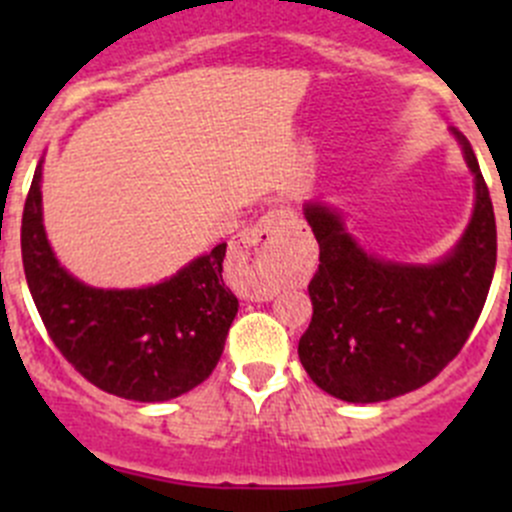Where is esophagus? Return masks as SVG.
I'll return each instance as SVG.
<instances>
[{
	"label": "esophagus",
	"instance_id": "esophagus-1",
	"mask_svg": "<svg viewBox=\"0 0 512 512\" xmlns=\"http://www.w3.org/2000/svg\"><path fill=\"white\" fill-rule=\"evenodd\" d=\"M304 225L297 213L289 208H277L262 215L232 250L237 289L245 299H267L275 292V255L289 242L302 235Z\"/></svg>",
	"mask_w": 512,
	"mask_h": 512
}]
</instances>
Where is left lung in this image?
Returning <instances> with one entry per match:
<instances>
[{
	"instance_id": "8db88e82",
	"label": "left lung",
	"mask_w": 512,
	"mask_h": 512,
	"mask_svg": "<svg viewBox=\"0 0 512 512\" xmlns=\"http://www.w3.org/2000/svg\"><path fill=\"white\" fill-rule=\"evenodd\" d=\"M451 133L476 178V205L456 247L433 265L379 260L349 235L337 210L304 203L319 270L297 352L309 379L334 399L376 404L421 389L476 327L495 272V215L471 143Z\"/></svg>"
}]
</instances>
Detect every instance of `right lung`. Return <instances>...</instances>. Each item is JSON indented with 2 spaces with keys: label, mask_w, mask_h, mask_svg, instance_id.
Returning a JSON list of instances; mask_svg holds the SVG:
<instances>
[{
  "label": "right lung",
  "mask_w": 512,
  "mask_h": 512,
  "mask_svg": "<svg viewBox=\"0 0 512 512\" xmlns=\"http://www.w3.org/2000/svg\"><path fill=\"white\" fill-rule=\"evenodd\" d=\"M225 242L158 285L98 289L64 270L41 218V160L24 203L22 260L51 342L98 389L131 401H170L218 366L237 297L223 282Z\"/></svg>",
  "instance_id": "right-lung-1"
}]
</instances>
